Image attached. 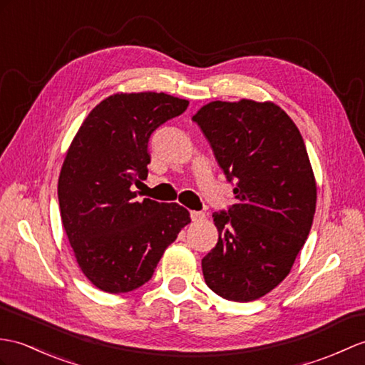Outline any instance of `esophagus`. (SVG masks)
<instances>
[{"mask_svg": "<svg viewBox=\"0 0 365 365\" xmlns=\"http://www.w3.org/2000/svg\"><path fill=\"white\" fill-rule=\"evenodd\" d=\"M203 217H205V213H202V211H191V219L194 222L202 221Z\"/></svg>", "mask_w": 365, "mask_h": 365, "instance_id": "esophagus-1", "label": "esophagus"}]
</instances>
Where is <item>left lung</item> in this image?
Instances as JSON below:
<instances>
[{
  "mask_svg": "<svg viewBox=\"0 0 365 365\" xmlns=\"http://www.w3.org/2000/svg\"><path fill=\"white\" fill-rule=\"evenodd\" d=\"M236 202L213 215L219 240L202 259L222 299L252 302L291 272L316 213L317 186L297 125L274 103L213 101L192 116Z\"/></svg>",
  "mask_w": 365,
  "mask_h": 365,
  "instance_id": "1",
  "label": "left lung"
}]
</instances>
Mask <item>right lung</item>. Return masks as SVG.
Here are the masks:
<instances>
[{"instance_id": "add662e5", "label": "right lung", "mask_w": 365, "mask_h": 365, "mask_svg": "<svg viewBox=\"0 0 365 365\" xmlns=\"http://www.w3.org/2000/svg\"><path fill=\"white\" fill-rule=\"evenodd\" d=\"M188 101L166 93H116L91 110L68 148L57 196L65 233L90 282L110 294L148 283L185 225L179 203L138 202L152 132L182 115Z\"/></svg>"}]
</instances>
